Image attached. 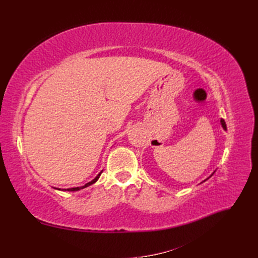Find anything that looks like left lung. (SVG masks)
<instances>
[{"instance_id":"1","label":"left lung","mask_w":258,"mask_h":258,"mask_svg":"<svg viewBox=\"0 0 258 258\" xmlns=\"http://www.w3.org/2000/svg\"><path fill=\"white\" fill-rule=\"evenodd\" d=\"M221 122H222V126H223V128H224V129H226V122H225V120H224V119H222V120H221ZM207 179H208V178H207Z\"/></svg>"}]
</instances>
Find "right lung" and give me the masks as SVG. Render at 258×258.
<instances>
[{"label":"right lung","mask_w":258,"mask_h":258,"mask_svg":"<svg viewBox=\"0 0 258 258\" xmlns=\"http://www.w3.org/2000/svg\"><path fill=\"white\" fill-rule=\"evenodd\" d=\"M101 173H102V171H101V172L97 175V177H96V178H93L91 182H89V183H87V184H85V185H84V186H82V187H73V188H67V189H63V190H68V191H76V190H80V189H82V188H85V187H87V186H89V185L93 184L95 182H97V179L100 177Z\"/></svg>","instance_id":"1"}]
</instances>
